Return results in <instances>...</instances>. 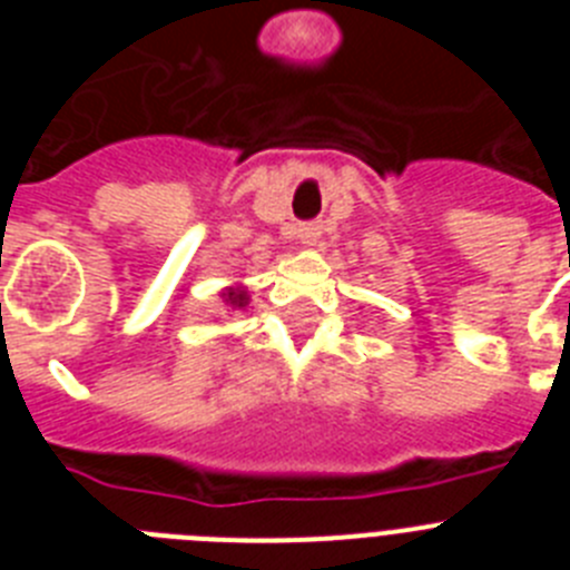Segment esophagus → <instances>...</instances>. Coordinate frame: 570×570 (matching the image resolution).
Masks as SVG:
<instances>
[{"label":"esophagus","mask_w":570,"mask_h":570,"mask_svg":"<svg viewBox=\"0 0 570 570\" xmlns=\"http://www.w3.org/2000/svg\"><path fill=\"white\" fill-rule=\"evenodd\" d=\"M296 236H299L302 245H316L322 236V225L320 223H305L299 225V230H296Z\"/></svg>","instance_id":"34e87169"}]
</instances>
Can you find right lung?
I'll use <instances>...</instances> for the list:
<instances>
[{"mask_svg": "<svg viewBox=\"0 0 570 570\" xmlns=\"http://www.w3.org/2000/svg\"><path fill=\"white\" fill-rule=\"evenodd\" d=\"M223 299L228 302L230 308H245V305H248V291H245V288H228L223 294Z\"/></svg>", "mask_w": 570, "mask_h": 570, "instance_id": "add662e5", "label": "right lung"}]
</instances>
